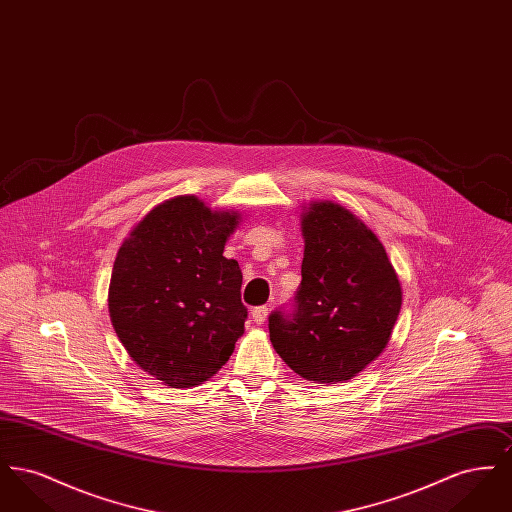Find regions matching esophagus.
Listing matches in <instances>:
<instances>
[{
    "mask_svg": "<svg viewBox=\"0 0 512 512\" xmlns=\"http://www.w3.org/2000/svg\"><path fill=\"white\" fill-rule=\"evenodd\" d=\"M251 317H253V320H255L257 324H265L268 317V307H255V309L251 311Z\"/></svg>",
    "mask_w": 512,
    "mask_h": 512,
    "instance_id": "esophagus-1",
    "label": "esophagus"
}]
</instances>
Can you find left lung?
<instances>
[{
  "label": "left lung",
  "mask_w": 512,
  "mask_h": 512,
  "mask_svg": "<svg viewBox=\"0 0 512 512\" xmlns=\"http://www.w3.org/2000/svg\"><path fill=\"white\" fill-rule=\"evenodd\" d=\"M301 234L297 311L290 318L270 315V341L301 378L347 382L390 341L403 301L399 276L378 236L338 203L303 207Z\"/></svg>",
  "instance_id": "obj_1"
}]
</instances>
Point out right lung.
Returning a JSON list of instances; mask_svg holds the SVG:
<instances>
[{
    "label": "right lung",
    "mask_w": 512,
    "mask_h": 512,
    "mask_svg": "<svg viewBox=\"0 0 512 512\" xmlns=\"http://www.w3.org/2000/svg\"><path fill=\"white\" fill-rule=\"evenodd\" d=\"M240 222L238 211L176 195L138 220L117 251L109 317L132 361L165 386L207 382L244 334L242 270L222 255Z\"/></svg>",
    "instance_id": "right-lung-1"
}]
</instances>
